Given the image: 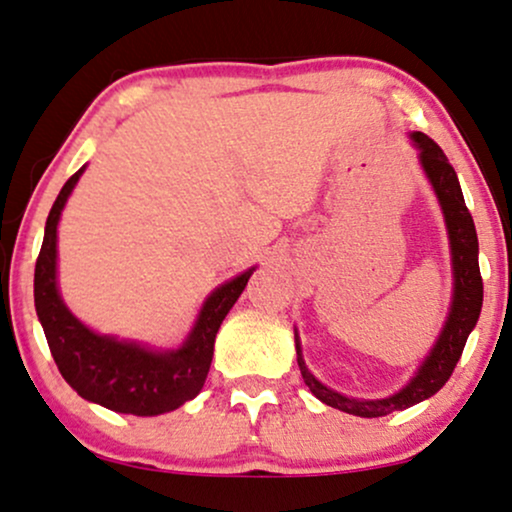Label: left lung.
I'll return each mask as SVG.
<instances>
[{"label":"left lung","instance_id":"8db88e82","mask_svg":"<svg viewBox=\"0 0 512 512\" xmlns=\"http://www.w3.org/2000/svg\"><path fill=\"white\" fill-rule=\"evenodd\" d=\"M413 146L418 148L420 165H423L425 174H428L432 189L437 193L439 205H442L446 231H449V245H451V264H454V300H451V312L446 316V323L439 333L435 347L425 357L423 366L418 373L409 380V385L401 387L397 394L387 399H352L345 394L331 390L309 373L307 364L302 359L300 338L295 333V349H297V366H300L304 385L312 390L316 399L323 404L333 406V409L352 413V416L361 418H380L392 411H404L409 406L418 404V401L432 397L442 390L446 380L451 378L454 368L461 359L465 342L472 328H475L477 319L482 312V276H480V262H477V231L472 215L463 200L461 184H458L456 170L451 167L442 148L432 141L428 134L411 132L409 134Z\"/></svg>","mask_w":512,"mask_h":512}]
</instances>
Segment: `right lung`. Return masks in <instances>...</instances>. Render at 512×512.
Instances as JSON below:
<instances>
[{
  "mask_svg": "<svg viewBox=\"0 0 512 512\" xmlns=\"http://www.w3.org/2000/svg\"><path fill=\"white\" fill-rule=\"evenodd\" d=\"M82 172L84 167L63 184L56 203L51 205L35 264V309L47 335L51 357L66 383L82 399L132 416L174 411L203 390L219 326L241 297L255 267L226 281L205 300L196 326L179 349L160 352L139 342L89 331L70 314L56 286V226Z\"/></svg>",
  "mask_w": 512,
  "mask_h": 512,
  "instance_id": "right-lung-1",
  "label": "right lung"
}]
</instances>
